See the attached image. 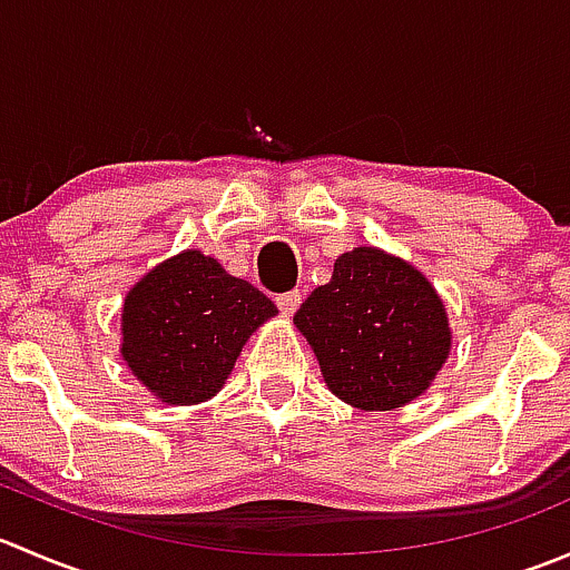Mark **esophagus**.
<instances>
[{
	"mask_svg": "<svg viewBox=\"0 0 570 570\" xmlns=\"http://www.w3.org/2000/svg\"><path fill=\"white\" fill-rule=\"evenodd\" d=\"M301 292H284V295H278L275 297V303H278V308H281V314H284V317H292V314L297 312V308H301Z\"/></svg>",
	"mask_w": 570,
	"mask_h": 570,
	"instance_id": "obj_1",
	"label": "esophagus"
}]
</instances>
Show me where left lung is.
Instances as JSON below:
<instances>
[{"mask_svg": "<svg viewBox=\"0 0 570 570\" xmlns=\"http://www.w3.org/2000/svg\"><path fill=\"white\" fill-rule=\"evenodd\" d=\"M327 389L361 411L416 400L450 358L446 308L428 278L377 248L336 258L325 286L295 314Z\"/></svg>", "mask_w": 570, "mask_h": 570, "instance_id": "8db88e82", "label": "left lung"}]
</instances>
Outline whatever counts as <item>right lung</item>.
<instances>
[{
    "instance_id": "right-lung-1",
    "label": "right lung",
    "mask_w": 570,
    "mask_h": 570,
    "mask_svg": "<svg viewBox=\"0 0 570 570\" xmlns=\"http://www.w3.org/2000/svg\"><path fill=\"white\" fill-rule=\"evenodd\" d=\"M278 308L248 281L200 250L148 269L120 314V355L131 375L168 405L212 400L232 375L250 333Z\"/></svg>"
}]
</instances>
